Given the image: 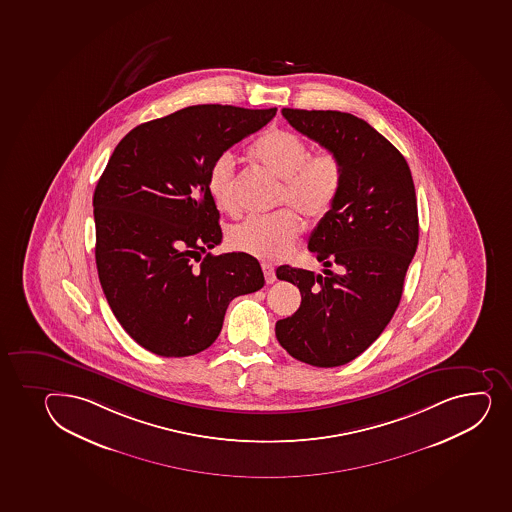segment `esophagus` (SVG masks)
Returning a JSON list of instances; mask_svg holds the SVG:
<instances>
[{
    "label": "esophagus",
    "mask_w": 512,
    "mask_h": 512,
    "mask_svg": "<svg viewBox=\"0 0 512 512\" xmlns=\"http://www.w3.org/2000/svg\"><path fill=\"white\" fill-rule=\"evenodd\" d=\"M262 270H264L265 282H267V284H274L275 279H277V277H275L274 267L270 264H262Z\"/></svg>",
    "instance_id": "1"
}]
</instances>
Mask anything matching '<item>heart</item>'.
<instances>
[{
  "label": "heart",
  "mask_w": 512,
  "mask_h": 512,
  "mask_svg": "<svg viewBox=\"0 0 512 512\" xmlns=\"http://www.w3.org/2000/svg\"><path fill=\"white\" fill-rule=\"evenodd\" d=\"M248 154L255 163L282 180L277 203H289L309 220L324 218L338 200L344 168L338 154L329 149L309 154L307 144L297 134L274 129L260 136ZM206 185L218 210L237 211L232 154H220L213 161ZM301 230L299 216L284 208L269 215L247 216L228 230V243L257 259H280L296 243Z\"/></svg>",
  "instance_id": "heart-1"
}]
</instances>
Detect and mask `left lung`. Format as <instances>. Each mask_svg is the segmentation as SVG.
Returning a JSON list of instances; mask_svg holds the SVG:
<instances>
[{"mask_svg":"<svg viewBox=\"0 0 512 512\" xmlns=\"http://www.w3.org/2000/svg\"><path fill=\"white\" fill-rule=\"evenodd\" d=\"M290 126L336 153L343 188L309 238L324 275L282 265L301 307L275 324L280 346L302 363L334 368L375 343L395 314L418 245L415 185L403 154L359 117L282 109Z\"/></svg>","mask_w":512,"mask_h":512,"instance_id":"1","label":"left lung"}]
</instances>
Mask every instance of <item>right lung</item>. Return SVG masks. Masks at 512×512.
<instances>
[{"mask_svg": "<svg viewBox=\"0 0 512 512\" xmlns=\"http://www.w3.org/2000/svg\"><path fill=\"white\" fill-rule=\"evenodd\" d=\"M277 109L205 104L122 137L94 191L95 264L117 321L158 356L210 348L235 297L265 284L259 260L222 242L208 171Z\"/></svg>", "mask_w": 512, "mask_h": 512, "instance_id": "add662e5", "label": "right lung"}]
</instances>
